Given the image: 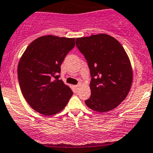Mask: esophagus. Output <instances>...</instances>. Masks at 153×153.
Masks as SVG:
<instances>
[{
	"mask_svg": "<svg viewBox=\"0 0 153 153\" xmlns=\"http://www.w3.org/2000/svg\"><path fill=\"white\" fill-rule=\"evenodd\" d=\"M80 86H81L80 84H78V85H76L75 86H74V88H75L76 91H79V88H80Z\"/></svg>",
	"mask_w": 153,
	"mask_h": 153,
	"instance_id": "obj_1",
	"label": "esophagus"
}]
</instances>
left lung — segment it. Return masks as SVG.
Masks as SVG:
<instances>
[{
    "instance_id": "left-lung-1",
    "label": "left lung",
    "mask_w": 153,
    "mask_h": 153,
    "mask_svg": "<svg viewBox=\"0 0 153 153\" xmlns=\"http://www.w3.org/2000/svg\"><path fill=\"white\" fill-rule=\"evenodd\" d=\"M91 74V96L85 103L100 113L113 110L127 97L132 83V69L120 43L105 34L76 39Z\"/></svg>"
}]
</instances>
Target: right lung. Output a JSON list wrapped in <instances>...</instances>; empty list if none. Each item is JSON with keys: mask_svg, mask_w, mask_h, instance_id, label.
<instances>
[{"mask_svg": "<svg viewBox=\"0 0 153 153\" xmlns=\"http://www.w3.org/2000/svg\"><path fill=\"white\" fill-rule=\"evenodd\" d=\"M75 46V39L47 35L27 47L18 65L23 96L36 111L52 116L65 108L73 91L60 77L61 65Z\"/></svg>", "mask_w": 153, "mask_h": 153, "instance_id": "add662e5", "label": "right lung"}]
</instances>
